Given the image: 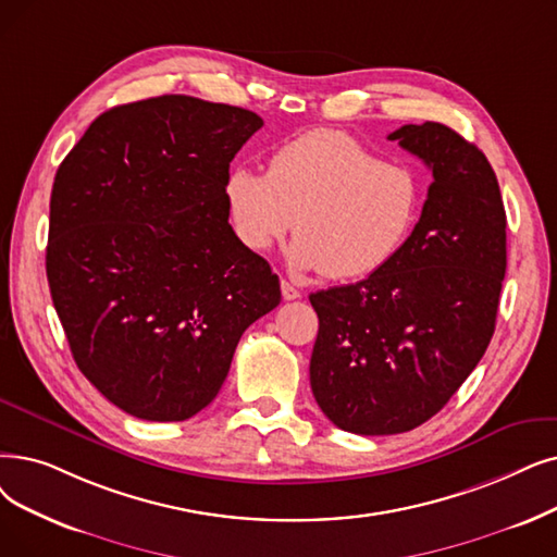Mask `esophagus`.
<instances>
[{
  "label": "esophagus",
  "instance_id": "34e87169",
  "mask_svg": "<svg viewBox=\"0 0 557 557\" xmlns=\"http://www.w3.org/2000/svg\"><path fill=\"white\" fill-rule=\"evenodd\" d=\"M280 286H282V298H284V300H298V298H300V292H298V288H296L292 282L282 280Z\"/></svg>",
  "mask_w": 557,
  "mask_h": 557
}]
</instances>
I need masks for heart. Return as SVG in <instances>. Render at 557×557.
<instances>
[{"mask_svg": "<svg viewBox=\"0 0 557 557\" xmlns=\"http://www.w3.org/2000/svg\"><path fill=\"white\" fill-rule=\"evenodd\" d=\"M223 198L248 250L265 252L294 227L286 252L294 271L359 280L384 269L412 236L423 186L412 165L382 161L352 134L313 129L280 145L265 175L232 168Z\"/></svg>", "mask_w": 557, "mask_h": 557, "instance_id": "heart-1", "label": "heart"}]
</instances>
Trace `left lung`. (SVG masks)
<instances>
[{
    "label": "left lung",
    "mask_w": 557,
    "mask_h": 557,
    "mask_svg": "<svg viewBox=\"0 0 557 557\" xmlns=\"http://www.w3.org/2000/svg\"><path fill=\"white\" fill-rule=\"evenodd\" d=\"M389 140L432 184L403 250L357 284L311 294L319 336L309 382L346 432L398 434L432 419L485 355L505 277V207L487 157L442 123Z\"/></svg>",
    "instance_id": "8db88e82"
}]
</instances>
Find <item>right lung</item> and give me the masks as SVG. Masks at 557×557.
<instances>
[{
  "label": "right lung",
  "mask_w": 557,
  "mask_h": 557,
  "mask_svg": "<svg viewBox=\"0 0 557 557\" xmlns=\"http://www.w3.org/2000/svg\"><path fill=\"white\" fill-rule=\"evenodd\" d=\"M263 120L161 95L109 109L59 165L47 282L79 371L145 421L196 417L280 280L227 223L234 154Z\"/></svg>",
  "instance_id": "add662e5"
}]
</instances>
